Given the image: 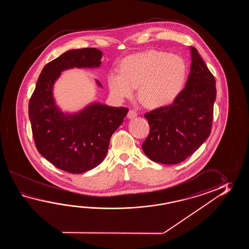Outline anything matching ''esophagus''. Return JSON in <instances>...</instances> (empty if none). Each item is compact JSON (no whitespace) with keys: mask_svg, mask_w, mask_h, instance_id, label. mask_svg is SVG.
Returning a JSON list of instances; mask_svg holds the SVG:
<instances>
[{"mask_svg":"<svg viewBox=\"0 0 249 249\" xmlns=\"http://www.w3.org/2000/svg\"><path fill=\"white\" fill-rule=\"evenodd\" d=\"M127 117H128L129 119L135 118V117H137V112L135 111V110H133V109H130L129 112H128V115H127Z\"/></svg>","mask_w":249,"mask_h":249,"instance_id":"34e87169","label":"esophagus"}]
</instances>
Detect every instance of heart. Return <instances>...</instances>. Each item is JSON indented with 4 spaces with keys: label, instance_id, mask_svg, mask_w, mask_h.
I'll return each mask as SVG.
<instances>
[{
    "label": "heart",
    "instance_id": "obj_1",
    "mask_svg": "<svg viewBox=\"0 0 249 249\" xmlns=\"http://www.w3.org/2000/svg\"><path fill=\"white\" fill-rule=\"evenodd\" d=\"M187 71L185 60L180 56L148 50L124 58L120 71L107 75V85L117 101L132 97L138 86V98L145 106L160 107L180 94Z\"/></svg>",
    "mask_w": 249,
    "mask_h": 249
}]
</instances>
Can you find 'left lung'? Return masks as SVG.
Instances as JSON below:
<instances>
[{"mask_svg":"<svg viewBox=\"0 0 249 249\" xmlns=\"http://www.w3.org/2000/svg\"><path fill=\"white\" fill-rule=\"evenodd\" d=\"M191 73L185 88L174 102L144 116L149 134L143 152L156 163L179 164L194 153L211 132L215 79L197 53L191 47Z\"/></svg>","mask_w":249,"mask_h":249,"instance_id":"left-lung-1","label":"left lung"}]
</instances>
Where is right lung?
<instances>
[{"mask_svg": "<svg viewBox=\"0 0 249 249\" xmlns=\"http://www.w3.org/2000/svg\"><path fill=\"white\" fill-rule=\"evenodd\" d=\"M102 53L95 48L70 50L49 62L38 77L28 105L33 137L39 153L58 169L82 174L104 160L112 134L124 122L128 108L91 103L77 113L60 110L53 85L69 69L99 68ZM97 85L101 86L97 81Z\"/></svg>", "mask_w": 249, "mask_h": 249, "instance_id": "obj_1", "label": "right lung"}]
</instances>
